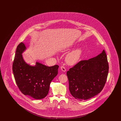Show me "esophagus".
<instances>
[{"mask_svg":"<svg viewBox=\"0 0 121 121\" xmlns=\"http://www.w3.org/2000/svg\"><path fill=\"white\" fill-rule=\"evenodd\" d=\"M61 69L62 70V71L63 72H65L66 71V69H65V68L64 66H61Z\"/></svg>","mask_w":121,"mask_h":121,"instance_id":"esophagus-1","label":"esophagus"}]
</instances>
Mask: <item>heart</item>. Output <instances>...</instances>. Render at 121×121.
<instances>
[{
	"label": "heart",
	"instance_id": "heart-1",
	"mask_svg": "<svg viewBox=\"0 0 121 121\" xmlns=\"http://www.w3.org/2000/svg\"><path fill=\"white\" fill-rule=\"evenodd\" d=\"M82 52V48H79L73 50L67 55L66 62L69 65H74L78 63Z\"/></svg>",
	"mask_w": 121,
	"mask_h": 121
}]
</instances>
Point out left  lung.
Wrapping results in <instances>:
<instances>
[{
    "mask_svg": "<svg viewBox=\"0 0 121 121\" xmlns=\"http://www.w3.org/2000/svg\"><path fill=\"white\" fill-rule=\"evenodd\" d=\"M108 69L104 50L95 57L80 61L67 72L71 95L80 101L98 95L105 84Z\"/></svg>",
    "mask_w": 121,
    "mask_h": 121,
    "instance_id": "left-lung-1",
    "label": "left lung"
}]
</instances>
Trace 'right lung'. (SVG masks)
<instances>
[{
	"label": "right lung",
	"mask_w": 121,
	"mask_h": 121,
	"mask_svg": "<svg viewBox=\"0 0 121 121\" xmlns=\"http://www.w3.org/2000/svg\"><path fill=\"white\" fill-rule=\"evenodd\" d=\"M27 48L23 43L17 47L13 64V72L17 86L24 95L41 99L48 95L50 84L57 75L59 66L48 67L36 62L30 65L23 59L22 53Z\"/></svg>",
	"instance_id": "add662e5"
}]
</instances>
